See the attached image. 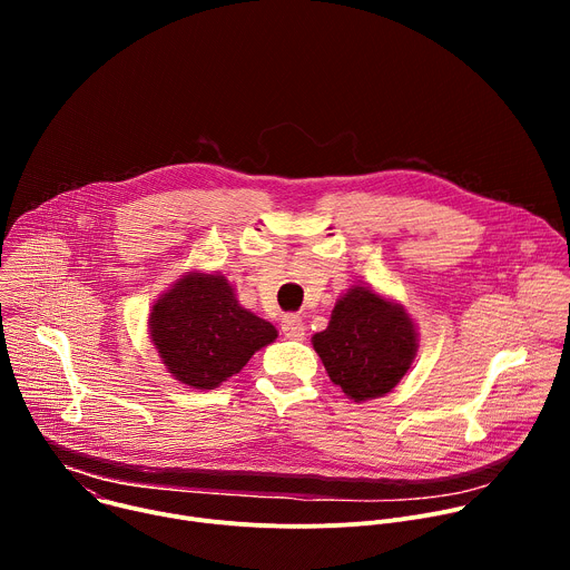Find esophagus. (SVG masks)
Instances as JSON below:
<instances>
[{
	"label": "esophagus",
	"instance_id": "1",
	"mask_svg": "<svg viewBox=\"0 0 570 570\" xmlns=\"http://www.w3.org/2000/svg\"><path fill=\"white\" fill-rule=\"evenodd\" d=\"M304 332H306V327H304V322H302L299 315H284V317H282V334H284L286 338H291V341H302V338H304Z\"/></svg>",
	"mask_w": 570,
	"mask_h": 570
}]
</instances>
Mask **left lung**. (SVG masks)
<instances>
[{"label":"left lung","instance_id":"1","mask_svg":"<svg viewBox=\"0 0 570 570\" xmlns=\"http://www.w3.org/2000/svg\"><path fill=\"white\" fill-rule=\"evenodd\" d=\"M311 343L330 379L358 403L392 392L417 354L411 315L370 286L350 288Z\"/></svg>","mask_w":570,"mask_h":570}]
</instances>
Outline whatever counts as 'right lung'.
Segmentation results:
<instances>
[{
	"label": "right lung",
	"instance_id": "1",
	"mask_svg": "<svg viewBox=\"0 0 570 570\" xmlns=\"http://www.w3.org/2000/svg\"><path fill=\"white\" fill-rule=\"evenodd\" d=\"M150 341L169 374L214 390L277 338L264 317L243 308L218 273H187L150 306Z\"/></svg>",
	"mask_w": 570,
	"mask_h": 570
}]
</instances>
